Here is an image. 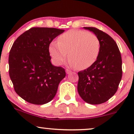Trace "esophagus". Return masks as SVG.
Instances as JSON below:
<instances>
[{"label":"esophagus","instance_id":"obj_1","mask_svg":"<svg viewBox=\"0 0 134 134\" xmlns=\"http://www.w3.org/2000/svg\"><path fill=\"white\" fill-rule=\"evenodd\" d=\"M66 72L67 74H69L71 72V71L69 70V69H66Z\"/></svg>","mask_w":134,"mask_h":134}]
</instances>
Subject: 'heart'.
Wrapping results in <instances>:
<instances>
[{
    "mask_svg": "<svg viewBox=\"0 0 134 134\" xmlns=\"http://www.w3.org/2000/svg\"><path fill=\"white\" fill-rule=\"evenodd\" d=\"M100 49L98 36L92 33L79 30H70L61 35L58 42L49 46V52L55 63L60 65L68 56L71 67L84 69L96 61Z\"/></svg>",
    "mask_w": 134,
    "mask_h": 134,
    "instance_id": "heart-1",
    "label": "heart"
}]
</instances>
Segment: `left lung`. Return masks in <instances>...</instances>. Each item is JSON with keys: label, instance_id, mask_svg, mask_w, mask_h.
I'll return each instance as SVG.
<instances>
[{"label": "left lung", "instance_id": "left-lung-1", "mask_svg": "<svg viewBox=\"0 0 134 134\" xmlns=\"http://www.w3.org/2000/svg\"><path fill=\"white\" fill-rule=\"evenodd\" d=\"M98 36L100 49L97 59L78 72L77 91L82 99L96 105L107 101L116 92L122 77V60L111 36L94 27H83Z\"/></svg>", "mask_w": 134, "mask_h": 134}]
</instances>
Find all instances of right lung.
Listing matches in <instances>:
<instances>
[{"mask_svg":"<svg viewBox=\"0 0 134 134\" xmlns=\"http://www.w3.org/2000/svg\"><path fill=\"white\" fill-rule=\"evenodd\" d=\"M65 30L34 27L14 42L9 55V74L14 89L29 103L42 105L53 99L65 69L51 63L49 44Z\"/></svg>","mask_w":134,"mask_h":134,"instance_id":"right-lung-1","label":"right lung"}]
</instances>
